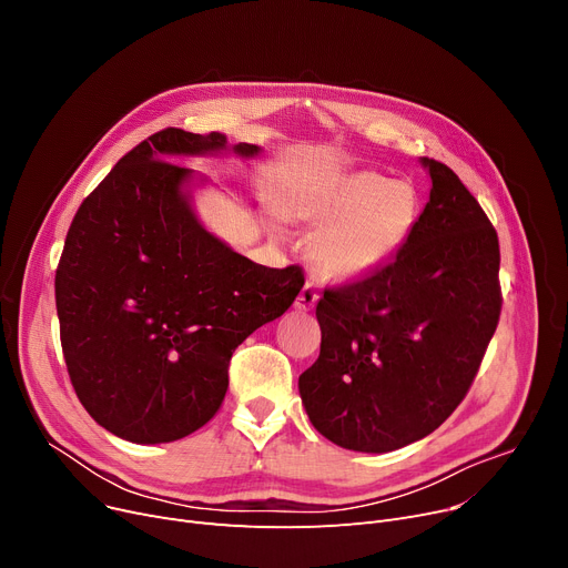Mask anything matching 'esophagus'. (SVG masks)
Instances as JSON below:
<instances>
[{
    "instance_id": "34e87169",
    "label": "esophagus",
    "mask_w": 568,
    "mask_h": 568,
    "mask_svg": "<svg viewBox=\"0 0 568 568\" xmlns=\"http://www.w3.org/2000/svg\"><path fill=\"white\" fill-rule=\"evenodd\" d=\"M317 300H320V294H317L315 285H313V283H306V285L302 287L300 296H296L294 308H296V311H302V313H306V311H311V308L317 304Z\"/></svg>"
}]
</instances>
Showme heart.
<instances>
[{
    "mask_svg": "<svg viewBox=\"0 0 568 568\" xmlns=\"http://www.w3.org/2000/svg\"><path fill=\"white\" fill-rule=\"evenodd\" d=\"M285 216L320 227L311 239V262L324 281L359 283L407 246L422 219V197L409 182L356 170L294 189Z\"/></svg>",
    "mask_w": 568,
    "mask_h": 568,
    "instance_id": "obj_1",
    "label": "heart"
}]
</instances>
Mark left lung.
Returning a JSON list of instances; mask_svg holds the SVG:
<instances>
[{
  "mask_svg": "<svg viewBox=\"0 0 568 568\" xmlns=\"http://www.w3.org/2000/svg\"><path fill=\"white\" fill-rule=\"evenodd\" d=\"M419 163L433 189L407 246L315 308L320 356L300 394L315 430L349 452H396L439 428L497 329V232L452 168Z\"/></svg>",
  "mask_w": 568,
  "mask_h": 568,
  "instance_id": "8db88e82",
  "label": "left lung"
}]
</instances>
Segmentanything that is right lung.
Segmentation results:
<instances>
[{
    "instance_id": "right-lung-1",
    "label": "right lung",
    "mask_w": 568,
    "mask_h": 568,
    "mask_svg": "<svg viewBox=\"0 0 568 568\" xmlns=\"http://www.w3.org/2000/svg\"><path fill=\"white\" fill-rule=\"evenodd\" d=\"M260 152L165 129L80 204L54 276L59 334L80 403L112 435L165 444L202 428L225 398L232 352L304 287L300 266L255 264L209 232L193 206L206 176L170 161Z\"/></svg>"
}]
</instances>
